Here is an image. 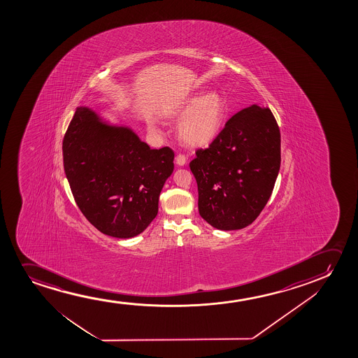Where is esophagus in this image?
<instances>
[{"mask_svg":"<svg viewBox=\"0 0 358 358\" xmlns=\"http://www.w3.org/2000/svg\"><path fill=\"white\" fill-rule=\"evenodd\" d=\"M187 159L185 155H182V154H178L176 157V164L178 166H185L186 165Z\"/></svg>","mask_w":358,"mask_h":358,"instance_id":"1","label":"esophagus"}]
</instances>
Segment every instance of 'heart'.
<instances>
[{
  "label": "heart",
  "mask_w": 358,
  "mask_h": 358,
  "mask_svg": "<svg viewBox=\"0 0 358 358\" xmlns=\"http://www.w3.org/2000/svg\"><path fill=\"white\" fill-rule=\"evenodd\" d=\"M225 99L219 93L196 95L187 100L177 116L182 118L178 126V137L189 147H203L216 137L225 120ZM149 127L155 124L149 121Z\"/></svg>",
  "instance_id": "b5f03b06"
}]
</instances>
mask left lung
Listing matches in <instances>:
<instances>
[{
  "label": "left lung",
  "mask_w": 358,
  "mask_h": 358,
  "mask_svg": "<svg viewBox=\"0 0 358 358\" xmlns=\"http://www.w3.org/2000/svg\"><path fill=\"white\" fill-rule=\"evenodd\" d=\"M280 129L270 108L250 105L226 122L189 164L201 217L217 230H240L269 201L281 162Z\"/></svg>",
  "instance_id": "obj_1"
}]
</instances>
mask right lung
Returning a JSON list of instances; mask_svg holds the SVG:
<instances>
[{
  "mask_svg": "<svg viewBox=\"0 0 358 358\" xmlns=\"http://www.w3.org/2000/svg\"><path fill=\"white\" fill-rule=\"evenodd\" d=\"M62 150L74 201L100 232L132 238L155 219L159 196L173 171L170 148L150 149L132 128L79 106Z\"/></svg>",
  "mask_w": 358,
  "mask_h": 358,
  "instance_id": "right-lung-1",
  "label": "right lung"
}]
</instances>
